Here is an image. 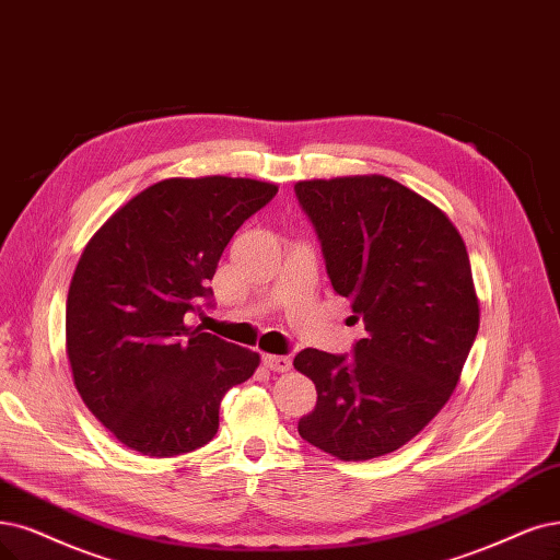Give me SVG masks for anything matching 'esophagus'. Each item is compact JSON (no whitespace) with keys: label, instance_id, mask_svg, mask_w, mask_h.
<instances>
[{"label":"esophagus","instance_id":"esophagus-1","mask_svg":"<svg viewBox=\"0 0 560 560\" xmlns=\"http://www.w3.org/2000/svg\"><path fill=\"white\" fill-rule=\"evenodd\" d=\"M262 364L269 369V371H288L291 369V358L288 355H262Z\"/></svg>","mask_w":560,"mask_h":560}]
</instances>
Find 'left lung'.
<instances>
[{"label": "left lung", "mask_w": 560, "mask_h": 560, "mask_svg": "<svg viewBox=\"0 0 560 560\" xmlns=\"http://www.w3.org/2000/svg\"><path fill=\"white\" fill-rule=\"evenodd\" d=\"M332 288L366 335L353 358L304 348L293 364L316 385L300 436L343 462L406 445L457 387L480 327L466 244L436 205L383 175L306 179Z\"/></svg>", "instance_id": "left-lung-1"}]
</instances>
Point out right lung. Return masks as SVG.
<instances>
[{
  "label": "right lung",
  "instance_id": "add662e5",
  "mask_svg": "<svg viewBox=\"0 0 560 560\" xmlns=\"http://www.w3.org/2000/svg\"><path fill=\"white\" fill-rule=\"evenodd\" d=\"M277 191L248 177H171L88 242L69 285L67 355L82 401L119 443L148 457L202 447L225 392L254 376L258 353L186 314L212 306L223 248Z\"/></svg>",
  "mask_w": 560,
  "mask_h": 560
}]
</instances>
